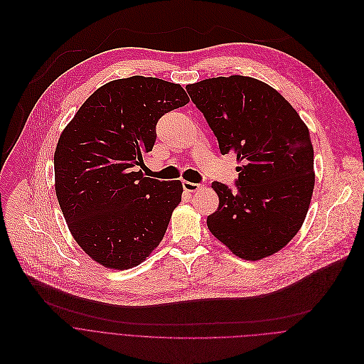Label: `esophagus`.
<instances>
[{"mask_svg": "<svg viewBox=\"0 0 364 364\" xmlns=\"http://www.w3.org/2000/svg\"><path fill=\"white\" fill-rule=\"evenodd\" d=\"M182 186H183L185 192H196L202 188L199 183H192V182H188V181H183Z\"/></svg>", "mask_w": 364, "mask_h": 364, "instance_id": "34e87169", "label": "esophagus"}]
</instances>
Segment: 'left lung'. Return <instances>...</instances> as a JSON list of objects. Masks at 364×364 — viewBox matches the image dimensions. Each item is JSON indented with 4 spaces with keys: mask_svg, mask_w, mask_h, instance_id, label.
Returning <instances> with one entry per match:
<instances>
[{
    "mask_svg": "<svg viewBox=\"0 0 364 364\" xmlns=\"http://www.w3.org/2000/svg\"><path fill=\"white\" fill-rule=\"evenodd\" d=\"M223 155H235L237 193L220 182L206 225L232 254L258 261L300 231L314 189V151L307 124L275 89L247 76L186 86Z\"/></svg>",
    "mask_w": 364,
    "mask_h": 364,
    "instance_id": "8db88e82",
    "label": "left lung"
}]
</instances>
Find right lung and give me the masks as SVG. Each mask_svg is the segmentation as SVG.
Returning a JSON list of instances; mask_svg holds the SVG:
<instances>
[{"label": "right lung", "mask_w": 364, "mask_h": 364, "mask_svg": "<svg viewBox=\"0 0 364 364\" xmlns=\"http://www.w3.org/2000/svg\"><path fill=\"white\" fill-rule=\"evenodd\" d=\"M188 102L181 85L119 79L99 87L61 132L54 152L57 200L73 238L100 265L133 268L164 240L182 183L132 168L152 151L158 120Z\"/></svg>", "instance_id": "1"}]
</instances>
